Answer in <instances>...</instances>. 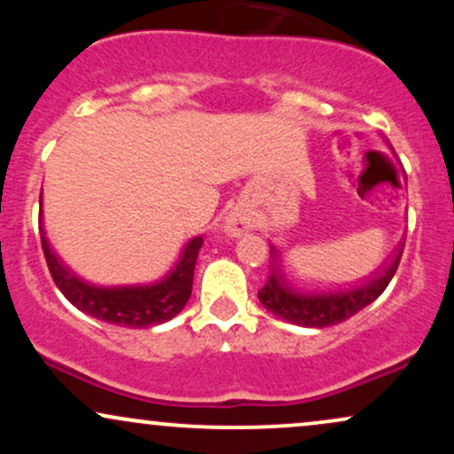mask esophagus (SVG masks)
<instances>
[{
  "mask_svg": "<svg viewBox=\"0 0 454 454\" xmlns=\"http://www.w3.org/2000/svg\"><path fill=\"white\" fill-rule=\"evenodd\" d=\"M252 228V222H249V217L245 215L241 211H232L231 215L226 217V222H223V232L228 234V237H241Z\"/></svg>",
  "mask_w": 454,
  "mask_h": 454,
  "instance_id": "esophagus-1",
  "label": "esophagus"
}]
</instances>
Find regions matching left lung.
<instances>
[{"label":"left lung","mask_w":454,"mask_h":454,"mask_svg":"<svg viewBox=\"0 0 454 454\" xmlns=\"http://www.w3.org/2000/svg\"><path fill=\"white\" fill-rule=\"evenodd\" d=\"M403 243L395 249V256L382 262L369 275L367 279L358 284L348 286L340 290H299L290 284L284 275V264H281V254L275 245H270V275L264 288L258 293L260 303L264 309L290 325H299L307 328H325L340 325L354 314L372 305L380 294L387 290L393 279L395 270L399 267Z\"/></svg>","instance_id":"8db88e82"}]
</instances>
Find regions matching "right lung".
<instances>
[{"label":"right lung","instance_id":"obj_1","mask_svg":"<svg viewBox=\"0 0 454 454\" xmlns=\"http://www.w3.org/2000/svg\"><path fill=\"white\" fill-rule=\"evenodd\" d=\"M43 249L46 264L61 294L76 309L85 311L96 320L128 328H149L168 322L184 309L192 294L194 267L198 252L202 247V237H194L181 249L175 267L164 278L145 286H93L76 278L64 267L51 249L43 231Z\"/></svg>","mask_w":454,"mask_h":454}]
</instances>
